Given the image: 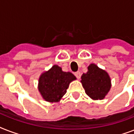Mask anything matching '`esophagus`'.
I'll use <instances>...</instances> for the list:
<instances>
[{
  "mask_svg": "<svg viewBox=\"0 0 134 134\" xmlns=\"http://www.w3.org/2000/svg\"><path fill=\"white\" fill-rule=\"evenodd\" d=\"M74 75L76 76V77L78 79H80L81 74V72H80V71H77V72H76V73L74 74Z\"/></svg>",
  "mask_w": 134,
  "mask_h": 134,
  "instance_id": "1",
  "label": "esophagus"
}]
</instances>
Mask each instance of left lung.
Returning <instances> with one entry per match:
<instances>
[{
    "label": "left lung",
    "mask_w": 134,
    "mask_h": 134,
    "mask_svg": "<svg viewBox=\"0 0 134 134\" xmlns=\"http://www.w3.org/2000/svg\"><path fill=\"white\" fill-rule=\"evenodd\" d=\"M81 82L87 95L94 100L103 99L111 87L108 74L95 64L88 66V72L83 74Z\"/></svg>",
    "instance_id": "left-lung-1"
}]
</instances>
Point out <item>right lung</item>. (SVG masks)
Returning a JSON list of instances; mask_svg holds the SVG:
<instances>
[{"instance_id":"right-lung-1","label":"right lung","mask_w":134,"mask_h":134,"mask_svg":"<svg viewBox=\"0 0 134 134\" xmlns=\"http://www.w3.org/2000/svg\"><path fill=\"white\" fill-rule=\"evenodd\" d=\"M76 79L71 72H65L58 65L41 74L38 90L43 99L48 102H58L65 95L69 83Z\"/></svg>"}]
</instances>
